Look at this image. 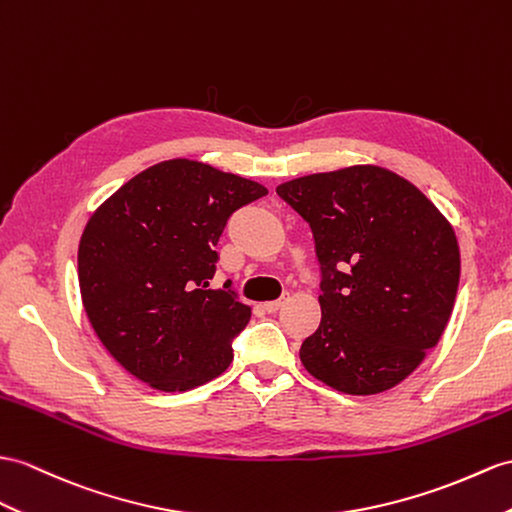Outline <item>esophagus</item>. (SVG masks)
<instances>
[{
    "label": "esophagus",
    "mask_w": 512,
    "mask_h": 512,
    "mask_svg": "<svg viewBox=\"0 0 512 512\" xmlns=\"http://www.w3.org/2000/svg\"><path fill=\"white\" fill-rule=\"evenodd\" d=\"M284 302H286V297H282V299H276V302H267L265 304V310H267V313H278V310L284 306Z\"/></svg>",
    "instance_id": "34e87169"
}]
</instances>
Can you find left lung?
Masks as SVG:
<instances>
[{"label":"left lung","mask_w":512,"mask_h":512,"mask_svg":"<svg viewBox=\"0 0 512 512\" xmlns=\"http://www.w3.org/2000/svg\"><path fill=\"white\" fill-rule=\"evenodd\" d=\"M276 193L313 230L321 271V323L299 350L306 371L350 395L400 384L452 315V226L417 186L382 167L313 173Z\"/></svg>","instance_id":"1"}]
</instances>
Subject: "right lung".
I'll use <instances>...</instances> for the list:
<instances>
[{"mask_svg":"<svg viewBox=\"0 0 512 512\" xmlns=\"http://www.w3.org/2000/svg\"><path fill=\"white\" fill-rule=\"evenodd\" d=\"M263 184L176 158L141 171L84 228L78 278L99 341L158 391H186L221 376L252 308L232 289H210L217 243Z\"/></svg>","mask_w":512,"mask_h":512,"instance_id":"1","label":"right lung"}]
</instances>
